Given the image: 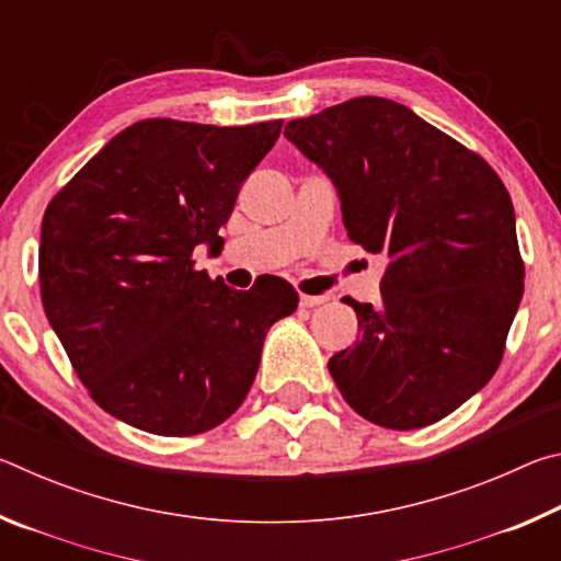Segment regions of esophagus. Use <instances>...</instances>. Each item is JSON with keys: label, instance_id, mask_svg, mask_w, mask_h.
I'll use <instances>...</instances> for the list:
<instances>
[{"label": "esophagus", "instance_id": "1", "mask_svg": "<svg viewBox=\"0 0 561 561\" xmlns=\"http://www.w3.org/2000/svg\"><path fill=\"white\" fill-rule=\"evenodd\" d=\"M329 297H314V294H301L299 304L304 309H311V307H319V304H324Z\"/></svg>", "mask_w": 561, "mask_h": 561}]
</instances>
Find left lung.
Listing matches in <instances>:
<instances>
[{"label":"left lung","mask_w":561,"mask_h":561,"mask_svg":"<svg viewBox=\"0 0 561 561\" xmlns=\"http://www.w3.org/2000/svg\"><path fill=\"white\" fill-rule=\"evenodd\" d=\"M284 136L334 180L348 240L388 260L378 307L346 297L360 339L329 358L341 396L391 431L450 415L495 376L525 289L505 183L378 96L289 121Z\"/></svg>","instance_id":"8db88e82"}]
</instances>
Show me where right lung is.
I'll list each match as a JSON object with an SVG mask.
<instances>
[{"label":"right lung","mask_w":561,"mask_h":561,"mask_svg":"<svg viewBox=\"0 0 561 561\" xmlns=\"http://www.w3.org/2000/svg\"><path fill=\"white\" fill-rule=\"evenodd\" d=\"M279 133L282 121H138L46 207V319L89 396L133 428L185 438L225 423L250 393L270 327L297 309L287 279L237 291L193 260L197 244L222 242L240 185Z\"/></svg>","instance_id":"right-lung-1"}]
</instances>
